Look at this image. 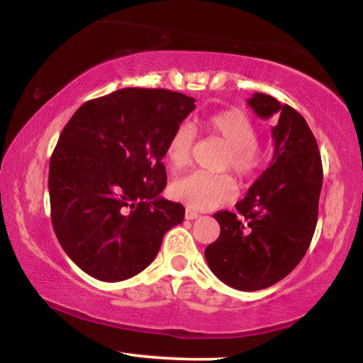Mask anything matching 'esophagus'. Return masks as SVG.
Segmentation results:
<instances>
[{
  "instance_id": "34e87169",
  "label": "esophagus",
  "mask_w": 363,
  "mask_h": 363,
  "mask_svg": "<svg viewBox=\"0 0 363 363\" xmlns=\"http://www.w3.org/2000/svg\"><path fill=\"white\" fill-rule=\"evenodd\" d=\"M198 216H200V215H198L196 211H193L191 208H186V211H185V218H186V220H196Z\"/></svg>"
}]
</instances>
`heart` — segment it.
Returning a JSON list of instances; mask_svg holds the SVG:
<instances>
[{"mask_svg":"<svg viewBox=\"0 0 363 363\" xmlns=\"http://www.w3.org/2000/svg\"><path fill=\"white\" fill-rule=\"evenodd\" d=\"M210 135L220 138L228 147L223 168H230L241 180H250L262 163V152L256 145L257 128L255 122L238 108L213 113L203 122ZM193 132L190 127H178L167 143V160L175 170L190 163ZM172 195L193 210H211L236 196V186L228 175H210L193 172L173 182Z\"/></svg>","mask_w":363,"mask_h":363,"instance_id":"obj_1","label":"heart"}]
</instances>
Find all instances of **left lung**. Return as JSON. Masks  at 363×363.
<instances>
[{
	"label": "left lung",
	"instance_id": "8db88e82",
	"mask_svg": "<svg viewBox=\"0 0 363 363\" xmlns=\"http://www.w3.org/2000/svg\"><path fill=\"white\" fill-rule=\"evenodd\" d=\"M247 104L261 118L277 121L272 127L274 155L236 203V213H216L221 233L205 257L225 284L259 291L284 279L307 252L324 173L314 133L299 112L261 92Z\"/></svg>",
	"mask_w": 363,
	"mask_h": 363
}]
</instances>
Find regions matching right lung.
Masks as SVG:
<instances>
[{
	"label": "right lung",
	"mask_w": 363,
	"mask_h": 363,
	"mask_svg": "<svg viewBox=\"0 0 363 363\" xmlns=\"http://www.w3.org/2000/svg\"><path fill=\"white\" fill-rule=\"evenodd\" d=\"M195 99L127 87L82 104L49 163L51 221L59 245L89 276L117 282L155 259L165 233L185 218L160 196L162 158Z\"/></svg>",
	"instance_id": "1"
}]
</instances>
